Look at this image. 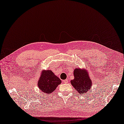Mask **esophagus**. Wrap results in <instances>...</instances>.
Wrapping results in <instances>:
<instances>
[{"label": "esophagus", "mask_w": 124, "mask_h": 124, "mask_svg": "<svg viewBox=\"0 0 124 124\" xmlns=\"http://www.w3.org/2000/svg\"><path fill=\"white\" fill-rule=\"evenodd\" d=\"M68 80L67 79L63 80V83H65V84H67V83H68Z\"/></svg>", "instance_id": "1"}]
</instances>
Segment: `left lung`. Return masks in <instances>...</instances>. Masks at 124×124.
I'll return each mask as SVG.
<instances>
[{"label": "left lung", "instance_id": "left-lung-1", "mask_svg": "<svg viewBox=\"0 0 124 124\" xmlns=\"http://www.w3.org/2000/svg\"><path fill=\"white\" fill-rule=\"evenodd\" d=\"M74 75L75 78L70 81L72 86L79 93L85 94L92 85L88 74L85 70L76 68L74 71Z\"/></svg>", "mask_w": 124, "mask_h": 124}]
</instances>
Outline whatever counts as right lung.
I'll return each instance as SVG.
<instances>
[{"instance_id": "right-lung-1", "label": "right lung", "mask_w": 124, "mask_h": 124, "mask_svg": "<svg viewBox=\"0 0 124 124\" xmlns=\"http://www.w3.org/2000/svg\"><path fill=\"white\" fill-rule=\"evenodd\" d=\"M61 80L50 70L43 71L38 80V87L44 93L49 94L61 83Z\"/></svg>"}]
</instances>
